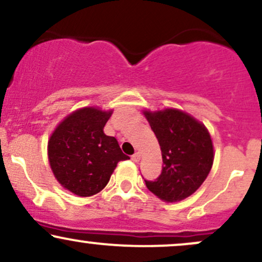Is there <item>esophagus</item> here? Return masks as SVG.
<instances>
[{
	"label": "esophagus",
	"instance_id": "34e87169",
	"mask_svg": "<svg viewBox=\"0 0 262 262\" xmlns=\"http://www.w3.org/2000/svg\"><path fill=\"white\" fill-rule=\"evenodd\" d=\"M132 160H133L134 162H139L140 161V152L137 151L135 154L132 156Z\"/></svg>",
	"mask_w": 262,
	"mask_h": 262
}]
</instances>
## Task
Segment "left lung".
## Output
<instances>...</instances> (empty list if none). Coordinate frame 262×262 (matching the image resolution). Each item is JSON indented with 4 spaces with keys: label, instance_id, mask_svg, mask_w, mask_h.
<instances>
[{
    "label": "left lung",
    "instance_id": "obj_1",
    "mask_svg": "<svg viewBox=\"0 0 262 262\" xmlns=\"http://www.w3.org/2000/svg\"><path fill=\"white\" fill-rule=\"evenodd\" d=\"M158 138L162 155L161 173L146 181L150 192L165 202L182 201L200 188L213 165V143L201 122L182 111H144Z\"/></svg>",
    "mask_w": 262,
    "mask_h": 262
}]
</instances>
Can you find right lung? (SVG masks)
<instances>
[{
  "mask_svg": "<svg viewBox=\"0 0 262 262\" xmlns=\"http://www.w3.org/2000/svg\"><path fill=\"white\" fill-rule=\"evenodd\" d=\"M112 111L85 107L56 127L48 143L54 176L62 187L80 197L102 191L119 161L128 160L114 137L103 133Z\"/></svg>",
  "mask_w": 262,
  "mask_h": 262,
  "instance_id": "obj_1",
  "label": "right lung"
}]
</instances>
